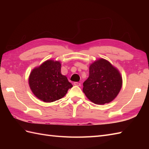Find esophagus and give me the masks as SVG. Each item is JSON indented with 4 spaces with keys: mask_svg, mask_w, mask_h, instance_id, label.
Masks as SVG:
<instances>
[{
    "mask_svg": "<svg viewBox=\"0 0 149 149\" xmlns=\"http://www.w3.org/2000/svg\"><path fill=\"white\" fill-rule=\"evenodd\" d=\"M74 84L75 85V86H81V83H79V82H74Z\"/></svg>",
    "mask_w": 149,
    "mask_h": 149,
    "instance_id": "34e87169",
    "label": "esophagus"
}]
</instances>
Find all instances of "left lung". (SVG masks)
Here are the masks:
<instances>
[{
  "label": "left lung",
  "instance_id": "left-lung-1",
  "mask_svg": "<svg viewBox=\"0 0 149 149\" xmlns=\"http://www.w3.org/2000/svg\"><path fill=\"white\" fill-rule=\"evenodd\" d=\"M122 86L118 70L107 60L100 58L90 65L89 77L84 82L83 91L91 102L103 105L115 99Z\"/></svg>",
  "mask_w": 149,
  "mask_h": 149
}]
</instances>
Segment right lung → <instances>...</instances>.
Segmentation results:
<instances>
[{"label":"right lung","mask_w":149,"mask_h":149,"mask_svg":"<svg viewBox=\"0 0 149 149\" xmlns=\"http://www.w3.org/2000/svg\"><path fill=\"white\" fill-rule=\"evenodd\" d=\"M59 61L49 59L34 68L29 77L31 91L38 99L52 102L64 97L72 84L61 74Z\"/></svg>","instance_id":"right-lung-1"}]
</instances>
